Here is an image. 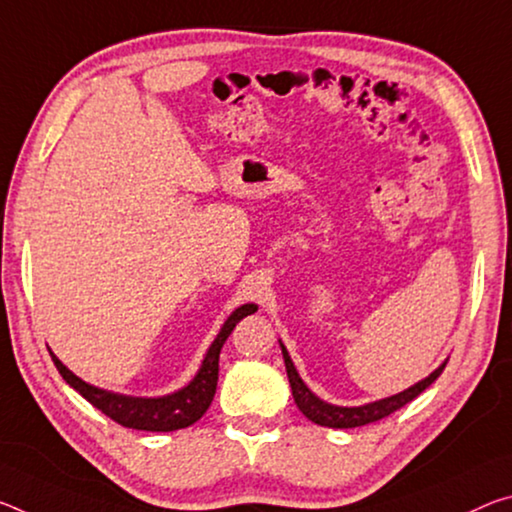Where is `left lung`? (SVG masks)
<instances>
[{"instance_id": "left-lung-1", "label": "left lung", "mask_w": 512, "mask_h": 512, "mask_svg": "<svg viewBox=\"0 0 512 512\" xmlns=\"http://www.w3.org/2000/svg\"><path fill=\"white\" fill-rule=\"evenodd\" d=\"M282 358H285V367H287V376H289V385H291V394H294V401L298 405V410L303 412V415L314 421V424L319 426H328V428H355V426H367L373 424V421L389 417L392 412L401 410L405 403H410L412 399H417V396L424 392L426 387H431L437 376L444 371L446 362L442 364L440 369H435L431 376L421 380V383L412 385L405 389V392H399L394 396H387V399H380V401H373L367 405H360V408H342V405H332L321 401L319 396L310 392V387H307L303 380H300L298 371L294 367V362H291L287 348L282 346Z\"/></svg>"}]
</instances>
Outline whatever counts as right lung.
Wrapping results in <instances>:
<instances>
[{
  "mask_svg": "<svg viewBox=\"0 0 512 512\" xmlns=\"http://www.w3.org/2000/svg\"><path fill=\"white\" fill-rule=\"evenodd\" d=\"M253 312H257V305L248 303L227 316V321L223 323L221 332L216 335L214 344L209 346L196 378H193L186 387L177 389V392L168 396H159V399H139V396L113 394L107 392V389L88 385L81 378H77L68 367H63L61 360L56 358L54 353L50 355L63 380H66L72 389H77V392L84 396L88 403L95 405L97 410H102L109 419L116 421V424L152 433L180 431V428L196 424V421L205 415L209 405H212L218 383V355H221V348L225 344V339L230 337L234 326H237L243 316Z\"/></svg>",
  "mask_w": 512,
  "mask_h": 512,
  "instance_id": "obj_1",
  "label": "right lung"
}]
</instances>
